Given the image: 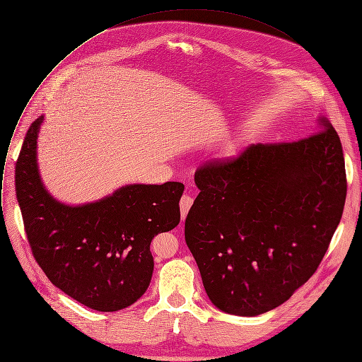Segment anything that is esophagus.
Instances as JSON below:
<instances>
[{"instance_id": "1", "label": "esophagus", "mask_w": 362, "mask_h": 362, "mask_svg": "<svg viewBox=\"0 0 362 362\" xmlns=\"http://www.w3.org/2000/svg\"><path fill=\"white\" fill-rule=\"evenodd\" d=\"M192 204H193V197L190 194H183L180 199V212H182L183 219L186 218L189 209L192 208Z\"/></svg>"}]
</instances>
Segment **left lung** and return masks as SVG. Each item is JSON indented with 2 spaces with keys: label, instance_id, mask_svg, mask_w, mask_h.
<instances>
[{
  "label": "left lung",
  "instance_id": "1",
  "mask_svg": "<svg viewBox=\"0 0 362 362\" xmlns=\"http://www.w3.org/2000/svg\"><path fill=\"white\" fill-rule=\"evenodd\" d=\"M292 143L250 144L194 173L200 190L185 239L221 311L256 317L288 300L314 275L341 221L346 176L327 117Z\"/></svg>",
  "mask_w": 362,
  "mask_h": 362
}]
</instances>
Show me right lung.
Returning a JSON list of instances; mask_svg holds the SVG:
<instances>
[{
    "label": "right lung",
    "mask_w": 362,
    "mask_h": 362,
    "mask_svg": "<svg viewBox=\"0 0 362 362\" xmlns=\"http://www.w3.org/2000/svg\"><path fill=\"white\" fill-rule=\"evenodd\" d=\"M30 126L16 166V193L33 255L51 284L100 313L134 303L153 274L151 239L180 222V182L127 185L100 200L70 206L42 185Z\"/></svg>",
    "instance_id": "right-lung-1"
}]
</instances>
